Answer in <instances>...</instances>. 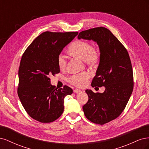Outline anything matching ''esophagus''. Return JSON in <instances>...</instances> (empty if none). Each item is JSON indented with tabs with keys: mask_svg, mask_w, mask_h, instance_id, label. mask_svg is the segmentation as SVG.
<instances>
[{
	"mask_svg": "<svg viewBox=\"0 0 149 149\" xmlns=\"http://www.w3.org/2000/svg\"><path fill=\"white\" fill-rule=\"evenodd\" d=\"M73 92L74 93H81V91L80 89H75L73 90Z\"/></svg>",
	"mask_w": 149,
	"mask_h": 149,
	"instance_id": "34e87169",
	"label": "esophagus"
}]
</instances>
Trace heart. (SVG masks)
<instances>
[{"label": "heart", "instance_id": "b5f03b06", "mask_svg": "<svg viewBox=\"0 0 149 149\" xmlns=\"http://www.w3.org/2000/svg\"><path fill=\"white\" fill-rule=\"evenodd\" d=\"M69 55L77 59L83 60L84 63L91 68H96L100 61V55L96 49L88 42L77 40L72 43L67 49ZM58 65L61 70H64L66 66L65 57L60 54L58 57ZM89 78L88 72L74 74L68 78L69 82L75 86L82 87Z\"/></svg>", "mask_w": 149, "mask_h": 149}]
</instances>
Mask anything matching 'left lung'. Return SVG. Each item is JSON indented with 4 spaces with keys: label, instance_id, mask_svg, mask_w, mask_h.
<instances>
[{
    "label": "left lung",
    "instance_id": "8db88e82",
    "mask_svg": "<svg viewBox=\"0 0 149 149\" xmlns=\"http://www.w3.org/2000/svg\"><path fill=\"white\" fill-rule=\"evenodd\" d=\"M79 40H93L100 52V61L92 87L104 86L102 93L86 89L88 101L83 106L84 115L92 123L99 124L116 119L123 112L131 96L133 71L127 49L109 30L97 27L84 30Z\"/></svg>",
    "mask_w": 149,
    "mask_h": 149
}]
</instances>
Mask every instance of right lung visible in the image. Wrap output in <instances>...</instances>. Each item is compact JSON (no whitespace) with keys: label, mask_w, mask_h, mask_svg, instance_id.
<instances>
[{"label":"right lung","mask_w":149,"mask_h":149,"mask_svg":"<svg viewBox=\"0 0 149 149\" xmlns=\"http://www.w3.org/2000/svg\"><path fill=\"white\" fill-rule=\"evenodd\" d=\"M78 33L45 31L33 40L22 55L18 96L28 114L40 123H52L59 118L64 111L65 97L73 93L67 86L56 88L49 77L60 73L58 57Z\"/></svg>","instance_id":"1"}]
</instances>
